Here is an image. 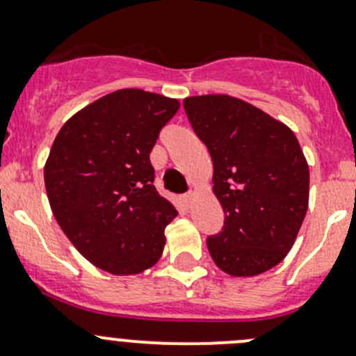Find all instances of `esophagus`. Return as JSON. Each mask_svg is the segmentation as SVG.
<instances>
[{
  "mask_svg": "<svg viewBox=\"0 0 356 356\" xmlns=\"http://www.w3.org/2000/svg\"><path fill=\"white\" fill-rule=\"evenodd\" d=\"M182 200H184V203H186V204H191V201L195 200V193H193V191L186 193V195L182 196Z\"/></svg>",
  "mask_w": 356,
  "mask_h": 356,
  "instance_id": "esophagus-1",
  "label": "esophagus"
}]
</instances>
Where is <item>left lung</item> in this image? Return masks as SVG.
I'll return each mask as SVG.
<instances>
[{
	"instance_id": "8db88e82",
	"label": "left lung",
	"mask_w": 356,
	"mask_h": 356,
	"mask_svg": "<svg viewBox=\"0 0 356 356\" xmlns=\"http://www.w3.org/2000/svg\"><path fill=\"white\" fill-rule=\"evenodd\" d=\"M184 110L213 161L224 227L207 239L215 265L251 277L284 260L308 210L307 158L288 125L227 95L191 96Z\"/></svg>"
}]
</instances>
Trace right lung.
I'll use <instances>...</instances> for the list:
<instances>
[{
	"label": "right lung",
	"instance_id": "1",
	"mask_svg": "<svg viewBox=\"0 0 356 356\" xmlns=\"http://www.w3.org/2000/svg\"><path fill=\"white\" fill-rule=\"evenodd\" d=\"M179 102L120 89L70 117L44 165L56 222L102 270L132 275L153 267L177 210L153 186L149 153Z\"/></svg>",
	"mask_w": 356,
	"mask_h": 356
}]
</instances>
